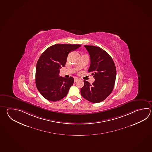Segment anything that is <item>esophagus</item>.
<instances>
[{
    "label": "esophagus",
    "instance_id": "esophagus-1",
    "mask_svg": "<svg viewBox=\"0 0 152 152\" xmlns=\"http://www.w3.org/2000/svg\"><path fill=\"white\" fill-rule=\"evenodd\" d=\"M78 80H79V79H78V78H75L74 81L75 82H77V81Z\"/></svg>",
    "mask_w": 152,
    "mask_h": 152
}]
</instances>
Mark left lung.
Segmentation results:
<instances>
[{"instance_id": "obj_1", "label": "left lung", "mask_w": 152, "mask_h": 152, "mask_svg": "<svg viewBox=\"0 0 152 152\" xmlns=\"http://www.w3.org/2000/svg\"><path fill=\"white\" fill-rule=\"evenodd\" d=\"M90 55L88 72L92 73L95 81L90 84L84 81L81 89L82 96L91 102H102L112 93L116 76L114 62L111 56L99 47L84 45Z\"/></svg>"}]
</instances>
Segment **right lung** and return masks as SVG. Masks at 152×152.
Returning a JSON list of instances; mask_svg holds the SVG:
<instances>
[{"mask_svg":"<svg viewBox=\"0 0 152 152\" xmlns=\"http://www.w3.org/2000/svg\"><path fill=\"white\" fill-rule=\"evenodd\" d=\"M80 44H58L45 50L36 65V84L45 99L57 101L68 94L74 83V78L59 76V69L64 66L69 53L81 47Z\"/></svg>","mask_w":152,"mask_h":152,"instance_id":"1","label":"right lung"}]
</instances>
